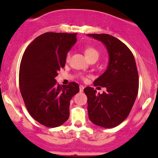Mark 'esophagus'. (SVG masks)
Instances as JSON below:
<instances>
[{"instance_id": "esophagus-1", "label": "esophagus", "mask_w": 158, "mask_h": 158, "mask_svg": "<svg viewBox=\"0 0 158 158\" xmlns=\"http://www.w3.org/2000/svg\"><path fill=\"white\" fill-rule=\"evenodd\" d=\"M83 89H84V86H83V85H79V91H80L81 92H83Z\"/></svg>"}]
</instances>
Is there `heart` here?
I'll use <instances>...</instances> for the list:
<instances>
[{"instance_id": "1", "label": "heart", "mask_w": 158, "mask_h": 158, "mask_svg": "<svg viewBox=\"0 0 158 158\" xmlns=\"http://www.w3.org/2000/svg\"><path fill=\"white\" fill-rule=\"evenodd\" d=\"M84 53H85V56H86V58L88 59L89 60H92V59H96V60H98V58L99 57V55H100L98 49L91 47H85V48L84 49ZM69 59H70V53L69 52H68L66 57V61H69Z\"/></svg>"}]
</instances>
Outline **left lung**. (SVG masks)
Segmentation results:
<instances>
[{"instance_id": "obj_1", "label": "left lung", "mask_w": 158, "mask_h": 158, "mask_svg": "<svg viewBox=\"0 0 158 158\" xmlns=\"http://www.w3.org/2000/svg\"><path fill=\"white\" fill-rule=\"evenodd\" d=\"M88 36L102 42L109 56L106 71L94 81L95 86L106 87V92L100 94L92 87L84 89L89 118L98 126L114 128L128 117L138 95L139 79L135 57L125 44L111 35Z\"/></svg>"}]
</instances>
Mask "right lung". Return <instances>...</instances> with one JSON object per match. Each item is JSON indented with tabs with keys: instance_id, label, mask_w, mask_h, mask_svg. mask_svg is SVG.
Instances as JSON below:
<instances>
[{
	"instance_id": "right-lung-1",
	"label": "right lung",
	"mask_w": 158,
	"mask_h": 158,
	"mask_svg": "<svg viewBox=\"0 0 158 158\" xmlns=\"http://www.w3.org/2000/svg\"><path fill=\"white\" fill-rule=\"evenodd\" d=\"M77 33L48 32L37 36L24 51L19 71V86L30 114L41 125L56 128L69 116L70 100L79 92L76 82L57 84L55 77L66 64Z\"/></svg>"
}]
</instances>
